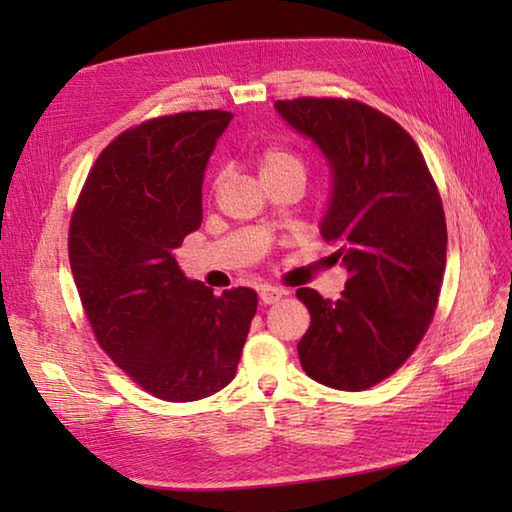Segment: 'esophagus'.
I'll return each instance as SVG.
<instances>
[{
    "label": "esophagus",
    "instance_id": "34e87169",
    "mask_svg": "<svg viewBox=\"0 0 512 512\" xmlns=\"http://www.w3.org/2000/svg\"><path fill=\"white\" fill-rule=\"evenodd\" d=\"M282 296H284V291L277 287H271V284H264V287L259 289V300H262L264 305H275V302Z\"/></svg>",
    "mask_w": 512,
    "mask_h": 512
}]
</instances>
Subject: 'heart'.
<instances>
[{
    "instance_id": "obj_1",
    "label": "heart",
    "mask_w": 512,
    "mask_h": 512,
    "mask_svg": "<svg viewBox=\"0 0 512 512\" xmlns=\"http://www.w3.org/2000/svg\"><path fill=\"white\" fill-rule=\"evenodd\" d=\"M257 171L264 183H271V180L289 176V173H300V176H305V164H302L296 153L280 149V146H266V149L257 155Z\"/></svg>"
}]
</instances>
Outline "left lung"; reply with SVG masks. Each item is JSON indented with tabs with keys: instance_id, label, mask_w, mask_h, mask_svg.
<instances>
[{
	"instance_id": "8db88e82",
	"label": "left lung",
	"mask_w": 512,
	"mask_h": 512,
	"mask_svg": "<svg viewBox=\"0 0 512 512\" xmlns=\"http://www.w3.org/2000/svg\"><path fill=\"white\" fill-rule=\"evenodd\" d=\"M329 164L320 235L348 271L339 300L296 296L311 314L298 343L311 379L366 391L402 366L427 332L447 259V225L418 144L379 110L345 99L275 101Z\"/></svg>"
}]
</instances>
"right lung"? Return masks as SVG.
<instances>
[{"label":"right lung","instance_id":"obj_1","mask_svg":"<svg viewBox=\"0 0 512 512\" xmlns=\"http://www.w3.org/2000/svg\"><path fill=\"white\" fill-rule=\"evenodd\" d=\"M230 112H180L121 133L94 162L69 264L94 336L144 391L194 402L235 379L257 293L214 296L176 250L203 221V176Z\"/></svg>","mask_w":512,"mask_h":512}]
</instances>
